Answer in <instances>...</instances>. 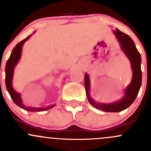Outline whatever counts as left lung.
I'll use <instances>...</instances> for the list:
<instances>
[{"instance_id": "1", "label": "left lung", "mask_w": 151, "mask_h": 151, "mask_svg": "<svg viewBox=\"0 0 151 151\" xmlns=\"http://www.w3.org/2000/svg\"><path fill=\"white\" fill-rule=\"evenodd\" d=\"M115 35L118 43L120 44L121 50L130 61L132 70V79L130 84L124 90V94L121 99L109 104L100 103L94 101L90 96V77L87 73L85 74V87L86 91L87 98L88 101L93 106L98 109L104 112H118L124 110L129 107L136 99L142 84V71H141V55L138 52L130 36L126 33L120 31L118 29L112 31Z\"/></svg>"}]
</instances>
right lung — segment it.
Here are the masks:
<instances>
[{
	"instance_id": "1",
	"label": "right lung",
	"mask_w": 151,
	"mask_h": 151,
	"mask_svg": "<svg viewBox=\"0 0 151 151\" xmlns=\"http://www.w3.org/2000/svg\"><path fill=\"white\" fill-rule=\"evenodd\" d=\"M32 35L28 36L25 39L22 40L19 43L15 46L14 48L12 50V52L11 53V55L9 58L8 59L6 64L5 68V73H6V78H5V83L6 87L9 93L11 98L12 99L14 102L15 103L17 106L21 107L22 109H25L27 111H30V112H42V111H46L48 110L49 109H51L53 106H55V104L50 105L46 107H30V106H26L24 104L23 101H22V98H21L20 93L17 92L12 86V80H13V76H14V69L15 66L19 62V59L21 58V54H22V46H23L24 43L30 39V37Z\"/></svg>"
}]
</instances>
